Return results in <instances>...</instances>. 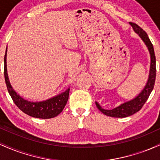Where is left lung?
I'll return each mask as SVG.
<instances>
[{"label":"left lung","mask_w":160,"mask_h":160,"mask_svg":"<svg viewBox=\"0 0 160 160\" xmlns=\"http://www.w3.org/2000/svg\"><path fill=\"white\" fill-rule=\"evenodd\" d=\"M132 27L133 28L134 31L139 34L141 39L144 42L145 44L147 45L149 52L150 54V74L149 78H148V81L147 85L145 86L144 89H143L142 92L139 94L136 98L132 99V101L126 102V103L121 104L119 107L113 108L112 110H105L103 109L98 102H95L97 108L101 112L105 114L108 117H120V118H123V117H128L134 114V113H137L141 109V108L144 106L145 102H147L148 98H149L150 93L153 90L154 87V83H155L156 80V72H157V69H156V56L155 53H154L153 46L152 44L151 41L148 38V34L143 30L136 23L129 22Z\"/></svg>","instance_id":"obj_1"}]
</instances>
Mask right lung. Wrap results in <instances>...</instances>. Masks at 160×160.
Here are the masks:
<instances>
[{"instance_id":"obj_1","label":"right lung","mask_w":160,"mask_h":160,"mask_svg":"<svg viewBox=\"0 0 160 160\" xmlns=\"http://www.w3.org/2000/svg\"><path fill=\"white\" fill-rule=\"evenodd\" d=\"M4 78L7 90L16 105L26 114L40 119H50L63 111L69 96V89L52 98L41 102H31L25 100L13 90L9 81L7 71V50L4 56Z\"/></svg>"}]
</instances>
